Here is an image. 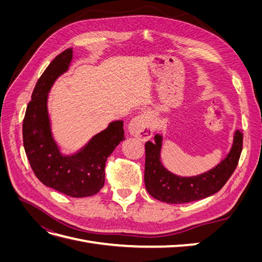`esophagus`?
I'll list each match as a JSON object with an SVG mask.
<instances>
[{
  "label": "esophagus",
  "instance_id": "34e87169",
  "mask_svg": "<svg viewBox=\"0 0 262 262\" xmlns=\"http://www.w3.org/2000/svg\"><path fill=\"white\" fill-rule=\"evenodd\" d=\"M131 136L137 137L141 141H146L152 138L154 132L153 114L149 110H144L137 117H134L129 123Z\"/></svg>",
  "mask_w": 262,
  "mask_h": 262
}]
</instances>
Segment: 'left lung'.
I'll list each match as a JSON object with an SVG mask.
<instances>
[{
    "instance_id": "left-lung-1",
    "label": "left lung",
    "mask_w": 262,
    "mask_h": 262,
    "mask_svg": "<svg viewBox=\"0 0 262 262\" xmlns=\"http://www.w3.org/2000/svg\"><path fill=\"white\" fill-rule=\"evenodd\" d=\"M163 136L156 134L154 141L145 143L144 182L147 192L155 199L180 204L205 199L223 188L232 176L243 149V133L234 132L233 144L229 152L215 167L196 176H178L169 171L162 163Z\"/></svg>"
}]
</instances>
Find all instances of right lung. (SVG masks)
<instances>
[{
  "instance_id": "right-lung-1",
  "label": "right lung",
  "mask_w": 262,
  "mask_h": 262,
  "mask_svg": "<svg viewBox=\"0 0 262 262\" xmlns=\"http://www.w3.org/2000/svg\"><path fill=\"white\" fill-rule=\"evenodd\" d=\"M72 59V48L63 51L38 80L24 118L23 141L31 168L43 185L70 196L84 198L104 187L107 158L125 138L123 121L116 120L76 152H61L51 130L48 97L54 82L69 71Z\"/></svg>"
}]
</instances>
